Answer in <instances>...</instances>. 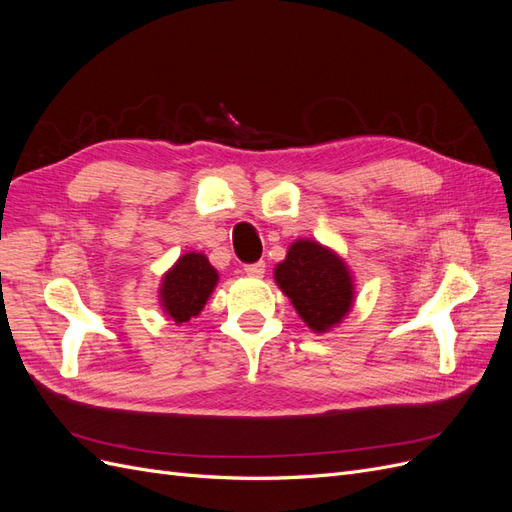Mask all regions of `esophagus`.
<instances>
[{
    "label": "esophagus",
    "mask_w": 512,
    "mask_h": 512,
    "mask_svg": "<svg viewBox=\"0 0 512 512\" xmlns=\"http://www.w3.org/2000/svg\"><path fill=\"white\" fill-rule=\"evenodd\" d=\"M265 269H267L265 262L258 260V262H252V265H245L243 273L250 275V277H262V275H265Z\"/></svg>",
    "instance_id": "obj_1"
}]
</instances>
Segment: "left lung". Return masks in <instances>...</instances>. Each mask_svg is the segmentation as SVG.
Listing matches in <instances>:
<instances>
[{
	"label": "left lung",
	"instance_id": "8db88e82",
	"mask_svg": "<svg viewBox=\"0 0 512 512\" xmlns=\"http://www.w3.org/2000/svg\"><path fill=\"white\" fill-rule=\"evenodd\" d=\"M280 290L314 333H327L354 305V280L344 258L312 239H297L273 269Z\"/></svg>",
	"mask_w": 512,
	"mask_h": 512
}]
</instances>
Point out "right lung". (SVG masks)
<instances>
[{
    "label": "right lung",
    "mask_w": 512,
    "mask_h": 512,
    "mask_svg": "<svg viewBox=\"0 0 512 512\" xmlns=\"http://www.w3.org/2000/svg\"><path fill=\"white\" fill-rule=\"evenodd\" d=\"M220 275L203 252H188L162 275L160 307L175 324L196 318L218 286Z\"/></svg>",
    "instance_id": "right-lung-1"
}]
</instances>
